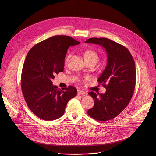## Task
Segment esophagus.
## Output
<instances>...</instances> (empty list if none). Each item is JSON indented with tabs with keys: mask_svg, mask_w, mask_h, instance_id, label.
Returning a JSON list of instances; mask_svg holds the SVG:
<instances>
[{
	"mask_svg": "<svg viewBox=\"0 0 156 156\" xmlns=\"http://www.w3.org/2000/svg\"><path fill=\"white\" fill-rule=\"evenodd\" d=\"M77 94L78 95H87L85 92H84L83 90H77Z\"/></svg>",
	"mask_w": 156,
	"mask_h": 156,
	"instance_id": "34e87169",
	"label": "esophagus"
}]
</instances>
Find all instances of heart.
<instances>
[{
  "instance_id": "heart-1",
  "label": "heart",
  "mask_w": 156,
  "mask_h": 156,
  "mask_svg": "<svg viewBox=\"0 0 156 156\" xmlns=\"http://www.w3.org/2000/svg\"><path fill=\"white\" fill-rule=\"evenodd\" d=\"M71 55L69 54L68 55L66 59H65V63L67 64V62H68L69 58H70ZM84 57H85V61H94L95 62H97L98 60V55L97 54V53L92 50H87L85 51L84 53Z\"/></svg>"
}]
</instances>
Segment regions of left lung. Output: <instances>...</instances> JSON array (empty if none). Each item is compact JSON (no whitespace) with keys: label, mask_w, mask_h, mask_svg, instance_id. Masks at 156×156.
<instances>
[{"label":"left lung","mask_w":156,"mask_h":156,"mask_svg":"<svg viewBox=\"0 0 156 156\" xmlns=\"http://www.w3.org/2000/svg\"><path fill=\"white\" fill-rule=\"evenodd\" d=\"M85 43L100 45L107 52V66L97 80L106 91L101 94L88 93L94 100V105L88 111L90 117L107 121L117 116L132 99L136 85L135 63L126 47L111 40L91 38Z\"/></svg>","instance_id":"left-lung-1"}]
</instances>
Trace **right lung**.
<instances>
[{
  "label": "right lung",
  "mask_w": 156,
  "mask_h": 156,
  "mask_svg": "<svg viewBox=\"0 0 156 156\" xmlns=\"http://www.w3.org/2000/svg\"><path fill=\"white\" fill-rule=\"evenodd\" d=\"M80 43L69 36L56 35L35 45L29 51L23 67L21 88L29 109L40 119L59 118L68 101L76 95L77 90L74 87L60 89L52 84L51 80L64 71L69 46Z\"/></svg>",
  "instance_id": "1"
}]
</instances>
